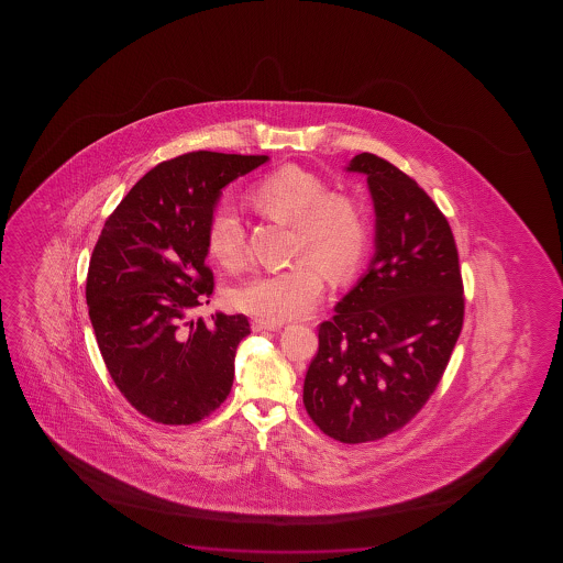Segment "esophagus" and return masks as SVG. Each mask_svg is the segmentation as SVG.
Segmentation results:
<instances>
[{"mask_svg": "<svg viewBox=\"0 0 563 563\" xmlns=\"http://www.w3.org/2000/svg\"><path fill=\"white\" fill-rule=\"evenodd\" d=\"M252 329H254L255 332L277 331V329H280V324L267 323V321H262V319H254V321H252Z\"/></svg>", "mask_w": 563, "mask_h": 563, "instance_id": "obj_1", "label": "esophagus"}]
</instances>
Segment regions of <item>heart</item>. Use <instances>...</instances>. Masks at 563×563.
<instances>
[{"label": "heart", "instance_id": "b5f03b06", "mask_svg": "<svg viewBox=\"0 0 563 563\" xmlns=\"http://www.w3.org/2000/svg\"><path fill=\"white\" fill-rule=\"evenodd\" d=\"M257 216L292 224V250L303 255L290 267L257 273L231 292L234 308L267 323H285L306 316L323 294L321 264L336 280L350 277L369 247V221L354 196L327 190L323 178L301 169L280 167L257 180L246 192ZM208 252L224 269H239L246 260V236L239 219L217 209L206 229Z\"/></svg>", "mask_w": 563, "mask_h": 563}]
</instances>
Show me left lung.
I'll use <instances>...</instances> for the list:
<instances>
[{
  "label": "left lung",
  "instance_id": "obj_1",
  "mask_svg": "<svg viewBox=\"0 0 563 563\" xmlns=\"http://www.w3.org/2000/svg\"><path fill=\"white\" fill-rule=\"evenodd\" d=\"M347 170L367 175L377 252L317 327L303 406L327 437L362 444L400 431L429 401L460 339L465 298L454 234L431 196L375 154L355 155Z\"/></svg>",
  "mask_w": 563,
  "mask_h": 563
}]
</instances>
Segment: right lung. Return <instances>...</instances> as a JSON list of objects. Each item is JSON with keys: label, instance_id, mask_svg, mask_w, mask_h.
<instances>
[{"label": "right lung", "instance_id": "right-lung-1", "mask_svg": "<svg viewBox=\"0 0 563 563\" xmlns=\"http://www.w3.org/2000/svg\"><path fill=\"white\" fill-rule=\"evenodd\" d=\"M267 155L190 152L147 170L93 246L86 303L119 393L162 424H192L231 393L246 316L194 311L213 294L206 229L221 188Z\"/></svg>", "mask_w": 563, "mask_h": 563}]
</instances>
